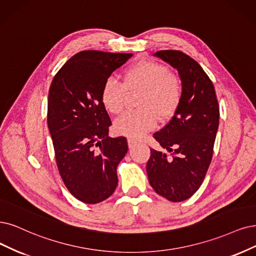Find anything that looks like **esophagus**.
Wrapping results in <instances>:
<instances>
[{"mask_svg":"<svg viewBox=\"0 0 256 256\" xmlns=\"http://www.w3.org/2000/svg\"><path fill=\"white\" fill-rule=\"evenodd\" d=\"M128 148H133L134 146L137 144V140H135L133 138H128Z\"/></svg>","mask_w":256,"mask_h":256,"instance_id":"obj_1","label":"esophagus"}]
</instances>
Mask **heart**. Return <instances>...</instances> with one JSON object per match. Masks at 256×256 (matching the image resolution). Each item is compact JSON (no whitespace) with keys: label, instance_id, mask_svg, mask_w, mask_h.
<instances>
[{"label":"heart","instance_id":"b5f03b06","mask_svg":"<svg viewBox=\"0 0 256 256\" xmlns=\"http://www.w3.org/2000/svg\"><path fill=\"white\" fill-rule=\"evenodd\" d=\"M141 90L136 110L118 118L114 128L119 135L139 138L156 128L158 119L171 118L180 106L182 82L168 68L155 61H140L126 72L123 83L110 77L104 81L101 101L106 110L119 115L126 108V94Z\"/></svg>","mask_w":256,"mask_h":256}]
</instances>
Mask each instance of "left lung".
Here are the masks:
<instances>
[{"label":"left lung","instance_id":"8db88e82","mask_svg":"<svg viewBox=\"0 0 256 256\" xmlns=\"http://www.w3.org/2000/svg\"><path fill=\"white\" fill-rule=\"evenodd\" d=\"M154 56L178 70L184 94L172 119L154 134L172 156L150 148L148 178L157 194L179 202L200 188L209 168L220 124V106L212 81L191 56L179 50H160Z\"/></svg>","mask_w":256,"mask_h":256}]
</instances>
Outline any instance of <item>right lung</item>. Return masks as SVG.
Instances as JSON below:
<instances>
[{
	"label": "right lung",
	"mask_w": 256,
	"mask_h": 256,
	"mask_svg": "<svg viewBox=\"0 0 256 256\" xmlns=\"http://www.w3.org/2000/svg\"><path fill=\"white\" fill-rule=\"evenodd\" d=\"M132 56L80 52L62 66L50 84L47 124L56 166L68 190L84 204L106 200L118 184L117 166L128 152V141L108 137L112 122L101 90Z\"/></svg>",
	"instance_id": "add662e5"
}]
</instances>
